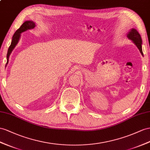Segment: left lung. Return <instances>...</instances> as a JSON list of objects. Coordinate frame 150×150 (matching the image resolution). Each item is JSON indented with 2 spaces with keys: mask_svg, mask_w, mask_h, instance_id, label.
<instances>
[{
  "mask_svg": "<svg viewBox=\"0 0 150 150\" xmlns=\"http://www.w3.org/2000/svg\"><path fill=\"white\" fill-rule=\"evenodd\" d=\"M127 37L129 39L133 41L134 43L136 45L137 48L139 49L141 54L143 56V51H142V39L140 34L138 33L137 30L136 29L132 28L127 34Z\"/></svg>",
  "mask_w": 150,
  "mask_h": 150,
  "instance_id": "1",
  "label": "left lung"
}]
</instances>
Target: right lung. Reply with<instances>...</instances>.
Segmentation results:
<instances>
[{
	"mask_svg": "<svg viewBox=\"0 0 150 150\" xmlns=\"http://www.w3.org/2000/svg\"><path fill=\"white\" fill-rule=\"evenodd\" d=\"M35 23H33L32 21H26L25 23H23V25L20 27V28L18 29L16 31V32L14 33V34L13 36L12 42H11V44L9 47L8 49V51H7L6 64L8 63L9 55L11 54V52H12V51L14 49V48L15 47V46H16V44H18V42L19 41V39H20V33L25 32V31H26V30H27L32 29V28H33L34 27H35Z\"/></svg>",
	"mask_w": 150,
	"mask_h": 150,
	"instance_id": "right-lung-1",
	"label": "right lung"
}]
</instances>
